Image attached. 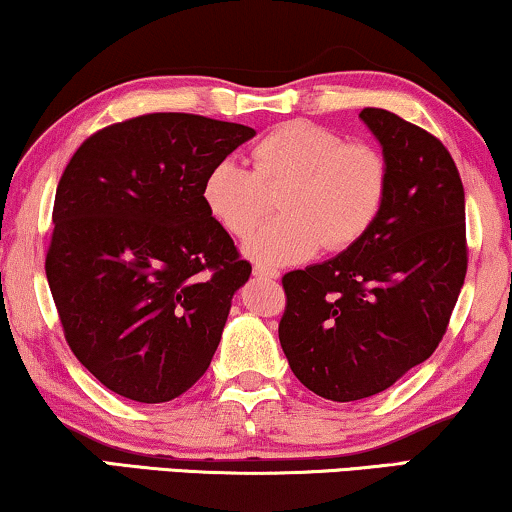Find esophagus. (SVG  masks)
<instances>
[{
    "mask_svg": "<svg viewBox=\"0 0 512 512\" xmlns=\"http://www.w3.org/2000/svg\"><path fill=\"white\" fill-rule=\"evenodd\" d=\"M254 275L261 279H277L279 272L275 268H265V265H254Z\"/></svg>",
    "mask_w": 512,
    "mask_h": 512,
    "instance_id": "1",
    "label": "esophagus"
}]
</instances>
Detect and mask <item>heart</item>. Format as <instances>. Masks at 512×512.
Instances as JSON below:
<instances>
[{
  "mask_svg": "<svg viewBox=\"0 0 512 512\" xmlns=\"http://www.w3.org/2000/svg\"><path fill=\"white\" fill-rule=\"evenodd\" d=\"M254 170L221 158L202 179L209 216L233 237H247L268 209L265 188L287 184L279 195L282 216L263 223L244 244L261 265H291L324 247L342 251L368 233L389 188L387 158L368 142L312 121H289L251 149Z\"/></svg>",
  "mask_w": 512,
  "mask_h": 512,
  "instance_id": "heart-1",
  "label": "heart"
}]
</instances>
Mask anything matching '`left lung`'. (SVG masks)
Listing matches in <instances>:
<instances>
[{"label":"left lung","mask_w":512,"mask_h":512,"mask_svg":"<svg viewBox=\"0 0 512 512\" xmlns=\"http://www.w3.org/2000/svg\"><path fill=\"white\" fill-rule=\"evenodd\" d=\"M361 118L389 165L382 212L340 256L282 277L289 366L338 403L380 394L436 352L468 268L464 184L450 151L387 109L366 107Z\"/></svg>","instance_id":"1"}]
</instances>
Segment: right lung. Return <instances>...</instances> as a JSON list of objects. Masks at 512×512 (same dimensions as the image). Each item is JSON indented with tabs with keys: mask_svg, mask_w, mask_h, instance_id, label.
I'll return each instance as SVG.
<instances>
[{
	"mask_svg": "<svg viewBox=\"0 0 512 512\" xmlns=\"http://www.w3.org/2000/svg\"><path fill=\"white\" fill-rule=\"evenodd\" d=\"M254 135L198 114H144L93 132L62 172L48 286L69 349L114 394L165 403L209 368L251 263L200 188Z\"/></svg>",
	"mask_w": 512,
	"mask_h": 512,
	"instance_id": "obj_1",
	"label": "right lung"
}]
</instances>
